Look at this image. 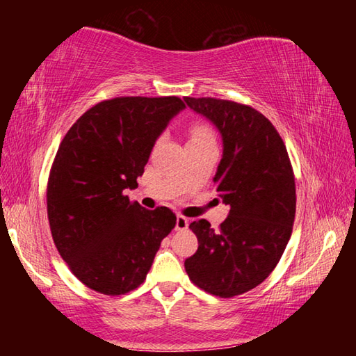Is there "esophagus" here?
<instances>
[{"label":"esophagus","instance_id":"obj_1","mask_svg":"<svg viewBox=\"0 0 356 356\" xmlns=\"http://www.w3.org/2000/svg\"><path fill=\"white\" fill-rule=\"evenodd\" d=\"M190 225V220L186 218L184 215H177V220H176V229L177 231H185L186 227Z\"/></svg>","mask_w":356,"mask_h":356}]
</instances>
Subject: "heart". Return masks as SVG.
I'll return each mask as SVG.
<instances>
[{
    "label": "heart",
    "instance_id": "heart-1",
    "mask_svg": "<svg viewBox=\"0 0 356 356\" xmlns=\"http://www.w3.org/2000/svg\"><path fill=\"white\" fill-rule=\"evenodd\" d=\"M190 144H215V131L209 124L195 122L190 127Z\"/></svg>",
    "mask_w": 356,
    "mask_h": 356
}]
</instances>
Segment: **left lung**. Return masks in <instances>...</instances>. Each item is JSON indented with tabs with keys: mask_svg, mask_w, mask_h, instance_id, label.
<instances>
[{
	"mask_svg": "<svg viewBox=\"0 0 356 356\" xmlns=\"http://www.w3.org/2000/svg\"><path fill=\"white\" fill-rule=\"evenodd\" d=\"M220 130L222 159L213 182L229 215L220 227L193 221L197 250L185 261L193 284L231 298L273 272L291 238L297 196L284 141L273 124L248 105L213 97H184Z\"/></svg>",
	"mask_w": 356,
	"mask_h": 356,
	"instance_id": "left-lung-1",
	"label": "left lung"
}]
</instances>
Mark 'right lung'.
Listing matches in <instances>:
<instances>
[{
  "mask_svg": "<svg viewBox=\"0 0 356 356\" xmlns=\"http://www.w3.org/2000/svg\"><path fill=\"white\" fill-rule=\"evenodd\" d=\"M184 108L174 95L104 100L59 144L47 185L51 237L70 272L95 292L140 287L176 226L172 210H146L124 190L136 188L156 138Z\"/></svg>",
  "mask_w": 356,
  "mask_h": 356,
  "instance_id": "right-lung-1",
  "label": "right lung"
}]
</instances>
